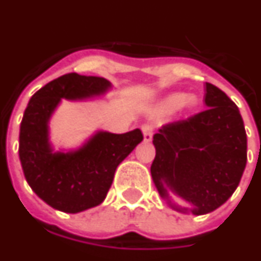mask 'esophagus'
Here are the masks:
<instances>
[{
	"label": "esophagus",
	"instance_id": "1",
	"mask_svg": "<svg viewBox=\"0 0 261 261\" xmlns=\"http://www.w3.org/2000/svg\"><path fill=\"white\" fill-rule=\"evenodd\" d=\"M142 133H144L145 142H150L153 137V127L149 126V124H144V126H142Z\"/></svg>",
	"mask_w": 261,
	"mask_h": 261
}]
</instances>
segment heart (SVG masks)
I'll use <instances>...</instances> for the list:
<instances>
[{
  "label": "heart",
  "instance_id": "obj_1",
  "mask_svg": "<svg viewBox=\"0 0 261 261\" xmlns=\"http://www.w3.org/2000/svg\"><path fill=\"white\" fill-rule=\"evenodd\" d=\"M196 99L193 95H185L180 93H172L166 95L164 98L159 102L157 109L160 113H171L174 111H186L194 107Z\"/></svg>",
  "mask_w": 261,
  "mask_h": 261
}]
</instances>
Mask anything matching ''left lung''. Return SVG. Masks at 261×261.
<instances>
[{"instance_id":"8db88e82","label":"left lung","mask_w":261,"mask_h":261,"mask_svg":"<svg viewBox=\"0 0 261 261\" xmlns=\"http://www.w3.org/2000/svg\"><path fill=\"white\" fill-rule=\"evenodd\" d=\"M208 108L153 135L150 167L157 192L172 210L205 215L236 192L246 166V133L240 109L219 87L205 83ZM175 195L188 204L178 206Z\"/></svg>"}]
</instances>
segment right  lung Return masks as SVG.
Segmentation results:
<instances>
[{
    "mask_svg": "<svg viewBox=\"0 0 261 261\" xmlns=\"http://www.w3.org/2000/svg\"><path fill=\"white\" fill-rule=\"evenodd\" d=\"M111 89L104 77L71 72L39 89L25 108L19 135L21 168L33 192L55 210L77 214L99 205L117 166L144 139L139 128L124 134L97 131L75 150L53 149L49 122L61 98L83 101Z\"/></svg>",
    "mask_w": 261,
    "mask_h": 261,
    "instance_id": "1",
    "label": "right lung"
}]
</instances>
